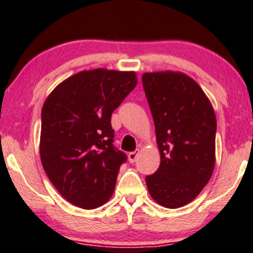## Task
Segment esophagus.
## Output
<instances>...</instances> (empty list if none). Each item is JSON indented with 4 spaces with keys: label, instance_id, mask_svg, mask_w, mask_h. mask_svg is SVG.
I'll use <instances>...</instances> for the list:
<instances>
[{
    "label": "esophagus",
    "instance_id": "1",
    "mask_svg": "<svg viewBox=\"0 0 253 253\" xmlns=\"http://www.w3.org/2000/svg\"><path fill=\"white\" fill-rule=\"evenodd\" d=\"M138 154H139L138 150H137V151H131V153L127 154V160H129V162H130V163L135 162L136 160H137Z\"/></svg>",
    "mask_w": 253,
    "mask_h": 253
}]
</instances>
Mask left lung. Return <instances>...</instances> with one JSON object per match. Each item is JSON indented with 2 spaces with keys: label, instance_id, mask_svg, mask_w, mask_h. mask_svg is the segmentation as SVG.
<instances>
[{
  "label": "left lung",
  "instance_id": "left-lung-1",
  "mask_svg": "<svg viewBox=\"0 0 253 253\" xmlns=\"http://www.w3.org/2000/svg\"><path fill=\"white\" fill-rule=\"evenodd\" d=\"M142 83L161 155L145 182L157 204L179 209L200 194L214 170V110L198 83L182 72H147Z\"/></svg>",
  "mask_w": 253,
  "mask_h": 253
}]
</instances>
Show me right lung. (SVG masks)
I'll return each instance as SVG.
<instances>
[{"label": "right lung", "mask_w": 253, "mask_h": 253, "mask_svg": "<svg viewBox=\"0 0 253 253\" xmlns=\"http://www.w3.org/2000/svg\"><path fill=\"white\" fill-rule=\"evenodd\" d=\"M136 84L132 71H82L44 100L41 163L56 191L74 206L97 209L114 194L126 155L112 144L111 115Z\"/></svg>", "instance_id": "1"}]
</instances>
